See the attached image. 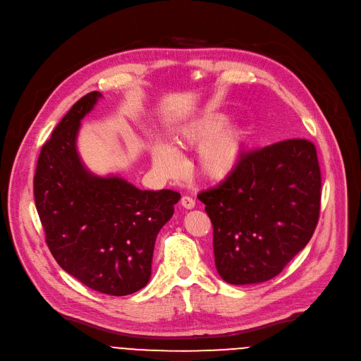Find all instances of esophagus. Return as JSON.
<instances>
[{"label":"esophagus","instance_id":"34e87169","mask_svg":"<svg viewBox=\"0 0 361 361\" xmlns=\"http://www.w3.org/2000/svg\"><path fill=\"white\" fill-rule=\"evenodd\" d=\"M180 204H182V207H185L186 209H192V208L195 207V200L188 197V195H185V197H182Z\"/></svg>","mask_w":361,"mask_h":361}]
</instances>
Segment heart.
<instances>
[{"label": "heart", "mask_w": 361, "mask_h": 361, "mask_svg": "<svg viewBox=\"0 0 361 361\" xmlns=\"http://www.w3.org/2000/svg\"><path fill=\"white\" fill-rule=\"evenodd\" d=\"M224 115L209 114L183 125L176 135V142L182 147H198L194 169L207 180H223L235 172L239 166L246 144L249 130L242 125L226 128ZM152 160L157 173L163 178H175L180 172L179 154L166 144L152 147Z\"/></svg>", "instance_id": "1"}]
</instances>
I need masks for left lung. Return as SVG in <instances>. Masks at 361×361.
<instances>
[{
	"mask_svg": "<svg viewBox=\"0 0 361 361\" xmlns=\"http://www.w3.org/2000/svg\"><path fill=\"white\" fill-rule=\"evenodd\" d=\"M321 185L313 142L293 138L243 153L235 172L200 192L220 277L243 286L279 275L313 236Z\"/></svg>",
	"mask_w": 361,
	"mask_h": 361,
	"instance_id": "8db88e82",
	"label": "left lung"
}]
</instances>
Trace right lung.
<instances>
[{
  "instance_id": "1",
  "label": "right lung",
  "mask_w": 361,
  "mask_h": 361,
  "mask_svg": "<svg viewBox=\"0 0 361 361\" xmlns=\"http://www.w3.org/2000/svg\"><path fill=\"white\" fill-rule=\"evenodd\" d=\"M102 93L82 96L56 125L37 159L35 202L59 267L103 294L147 286L156 238L172 219L176 190H141L118 176H96L80 160V122Z\"/></svg>"
}]
</instances>
